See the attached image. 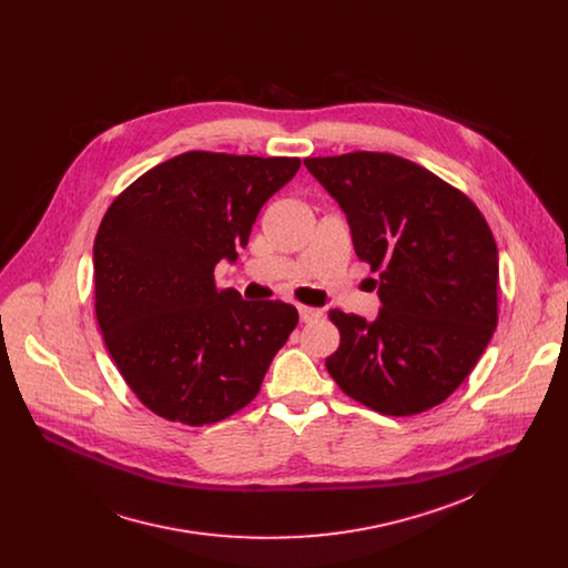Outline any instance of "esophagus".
Returning a JSON list of instances; mask_svg holds the SVG:
<instances>
[{
	"label": "esophagus",
	"mask_w": 568,
	"mask_h": 568,
	"mask_svg": "<svg viewBox=\"0 0 568 568\" xmlns=\"http://www.w3.org/2000/svg\"><path fill=\"white\" fill-rule=\"evenodd\" d=\"M297 311H300V320H302L304 324L315 322V320H320V317L324 315L320 308H313V306H300Z\"/></svg>",
	"instance_id": "34e87169"
}]
</instances>
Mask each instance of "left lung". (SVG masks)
Returning <instances> with one entry per match:
<instances>
[{
  "mask_svg": "<svg viewBox=\"0 0 568 568\" xmlns=\"http://www.w3.org/2000/svg\"><path fill=\"white\" fill-rule=\"evenodd\" d=\"M347 216L356 255L381 275L374 322L329 311L334 383L383 415L442 405L473 372L498 322V251L479 207L392 153L304 160Z\"/></svg>",
  "mask_w": 568,
  "mask_h": 568,
  "instance_id": "1",
  "label": "left lung"
}]
</instances>
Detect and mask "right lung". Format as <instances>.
Returning a JSON list of instances; mask_svg holds the SVG:
<instances>
[{
  "label": "right lung",
  "mask_w": 568,
  "mask_h": 568,
  "mask_svg": "<svg viewBox=\"0 0 568 568\" xmlns=\"http://www.w3.org/2000/svg\"><path fill=\"white\" fill-rule=\"evenodd\" d=\"M300 163L190 151L109 205L93 241L95 320L131 392L163 419L203 426L248 405L300 322L291 304L214 282Z\"/></svg>",
  "instance_id": "right-lung-1"
}]
</instances>
